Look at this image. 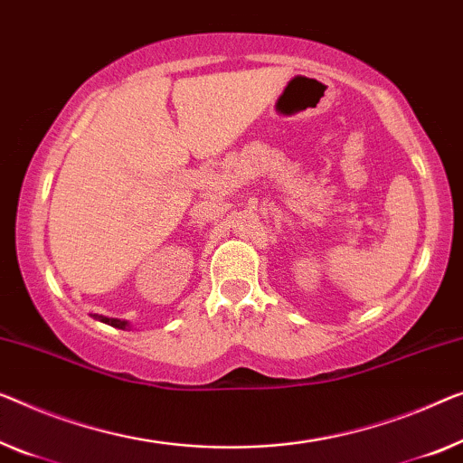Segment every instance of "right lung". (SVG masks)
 I'll return each instance as SVG.
<instances>
[{
	"label": "right lung",
	"mask_w": 463,
	"mask_h": 463,
	"mask_svg": "<svg viewBox=\"0 0 463 463\" xmlns=\"http://www.w3.org/2000/svg\"><path fill=\"white\" fill-rule=\"evenodd\" d=\"M95 318L98 320H101V322H106V324H109V326H114V328H127L128 326V322H124V320H118V318H106V316H95Z\"/></svg>",
	"instance_id": "right-lung-1"
}]
</instances>
